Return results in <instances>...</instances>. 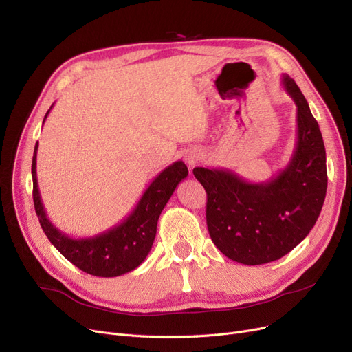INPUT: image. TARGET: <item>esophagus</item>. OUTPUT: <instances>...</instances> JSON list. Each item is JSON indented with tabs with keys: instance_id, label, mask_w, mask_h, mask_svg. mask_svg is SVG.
I'll use <instances>...</instances> for the list:
<instances>
[{
	"instance_id": "34e87169",
	"label": "esophagus",
	"mask_w": 352,
	"mask_h": 352,
	"mask_svg": "<svg viewBox=\"0 0 352 352\" xmlns=\"http://www.w3.org/2000/svg\"><path fill=\"white\" fill-rule=\"evenodd\" d=\"M202 159V153L199 150H189L186 154H185V162L189 167H193L199 163V160Z\"/></svg>"
}]
</instances>
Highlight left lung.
<instances>
[{"label":"left lung","mask_w":352,"mask_h":352,"mask_svg":"<svg viewBox=\"0 0 352 352\" xmlns=\"http://www.w3.org/2000/svg\"><path fill=\"white\" fill-rule=\"evenodd\" d=\"M283 87L298 107V142L285 170L250 184L231 170L195 167L206 190V225L223 256L257 265L282 258L311 232L327 196V153L318 121L292 78Z\"/></svg>","instance_id":"obj_1"}]
</instances>
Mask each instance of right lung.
<instances>
[{
	"label": "right lung",
	"mask_w": 352,
	"mask_h": 352,
	"mask_svg": "<svg viewBox=\"0 0 352 352\" xmlns=\"http://www.w3.org/2000/svg\"><path fill=\"white\" fill-rule=\"evenodd\" d=\"M37 147L38 143H36L32 163L33 201L38 222L50 243L78 269L92 276L117 277L137 269L151 250L163 208L176 186L188 176L186 164L180 160L175 162L154 177L135 209L117 227L100 235L75 240L56 228L46 217L37 186Z\"/></svg>",
	"instance_id": "add662e5"
}]
</instances>
